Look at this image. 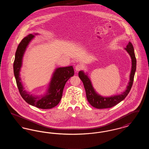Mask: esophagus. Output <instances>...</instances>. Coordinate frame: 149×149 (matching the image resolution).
Returning a JSON list of instances; mask_svg holds the SVG:
<instances>
[{
    "label": "esophagus",
    "instance_id": "34e87169",
    "mask_svg": "<svg viewBox=\"0 0 149 149\" xmlns=\"http://www.w3.org/2000/svg\"><path fill=\"white\" fill-rule=\"evenodd\" d=\"M83 69V66L81 64H77L75 66V70L77 71H80Z\"/></svg>",
    "mask_w": 149,
    "mask_h": 149
}]
</instances>
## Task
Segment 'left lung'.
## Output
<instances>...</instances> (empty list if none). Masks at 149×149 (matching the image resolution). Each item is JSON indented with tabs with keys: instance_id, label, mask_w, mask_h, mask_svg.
I'll return each mask as SVG.
<instances>
[{
	"instance_id": "8db88e82",
	"label": "left lung",
	"mask_w": 149,
	"mask_h": 149,
	"mask_svg": "<svg viewBox=\"0 0 149 149\" xmlns=\"http://www.w3.org/2000/svg\"><path fill=\"white\" fill-rule=\"evenodd\" d=\"M125 50L127 51L132 59V69L130 74V79L127 89L121 94L110 97H103L97 94L93 87L90 79L82 71L79 72V77L82 81L85 88L86 98L91 106L98 109L111 108L119 103L125 99L130 92L133 84L135 71L136 69V58L134 49L132 43L129 42Z\"/></svg>"
}]
</instances>
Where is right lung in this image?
I'll use <instances>...</instances> for the list:
<instances>
[{
    "label": "right lung",
    "mask_w": 149,
    "mask_h": 149,
    "mask_svg": "<svg viewBox=\"0 0 149 149\" xmlns=\"http://www.w3.org/2000/svg\"><path fill=\"white\" fill-rule=\"evenodd\" d=\"M34 37L33 35L29 34L25 37L18 46L13 64L14 77L19 93L27 103L41 109H51L59 103L63 95L64 86L66 81L74 76V71L72 66L56 69L53 74L48 93L41 98L33 97L24 91L19 77V71L24 52L29 43Z\"/></svg>",
    "instance_id": "1"
}]
</instances>
